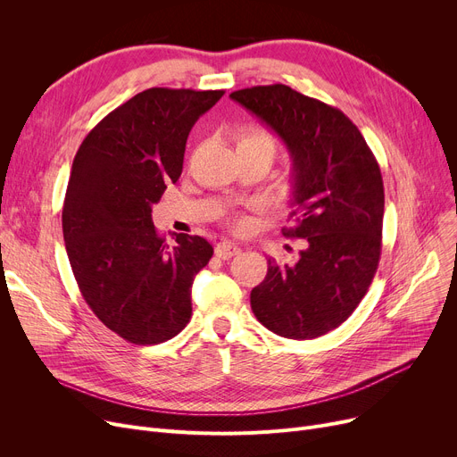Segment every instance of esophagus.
<instances>
[{"label":"esophagus","mask_w":457,"mask_h":457,"mask_svg":"<svg viewBox=\"0 0 457 457\" xmlns=\"http://www.w3.org/2000/svg\"><path fill=\"white\" fill-rule=\"evenodd\" d=\"M238 252H241V248H238L233 243H228V241H222V243H219V245L214 246V255L220 257V259H231Z\"/></svg>","instance_id":"34e87169"}]
</instances>
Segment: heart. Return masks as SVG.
Returning <instances> with one entry per match:
<instances>
[{
    "instance_id": "1",
    "label": "heart",
    "mask_w": 457,
    "mask_h": 457,
    "mask_svg": "<svg viewBox=\"0 0 457 457\" xmlns=\"http://www.w3.org/2000/svg\"><path fill=\"white\" fill-rule=\"evenodd\" d=\"M269 142V144H272L274 146V140H272V137L269 135V133H265V131H261V129H250V131H246L245 133V137L241 138V142ZM238 142V144H241ZM238 222H245V220H238Z\"/></svg>"
}]
</instances>
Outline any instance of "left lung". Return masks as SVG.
I'll list each match as a JSON object with an SVG mask.
<instances>
[{"label": "left lung", "instance_id": "1", "mask_svg": "<svg viewBox=\"0 0 457 457\" xmlns=\"http://www.w3.org/2000/svg\"><path fill=\"white\" fill-rule=\"evenodd\" d=\"M229 98L278 133L293 159L289 226L303 238L295 265H278L252 289L253 315L287 339H315L341 326L378 270L383 228L379 164L352 120L287 85L235 90Z\"/></svg>", "mask_w": 457, "mask_h": 457}]
</instances>
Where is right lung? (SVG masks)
<instances>
[{
	"mask_svg": "<svg viewBox=\"0 0 457 457\" xmlns=\"http://www.w3.org/2000/svg\"><path fill=\"white\" fill-rule=\"evenodd\" d=\"M222 96L138 92L85 137L74 157L62 205L70 267L92 313L129 343H164L190 320L192 281L212 246L179 233L168 248L152 205L179 179L192 126Z\"/></svg>",
	"mask_w": 457,
	"mask_h": 457,
	"instance_id": "right-lung-1",
	"label": "right lung"
}]
</instances>
